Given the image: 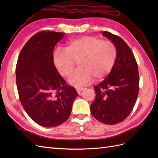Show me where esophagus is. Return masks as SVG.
I'll list each match as a JSON object with an SVG mask.
<instances>
[{
    "label": "esophagus",
    "instance_id": "esophagus-1",
    "mask_svg": "<svg viewBox=\"0 0 158 158\" xmlns=\"http://www.w3.org/2000/svg\"><path fill=\"white\" fill-rule=\"evenodd\" d=\"M83 89H84V88H76L77 92V93L79 94H81V92L83 91Z\"/></svg>",
    "mask_w": 158,
    "mask_h": 158
}]
</instances>
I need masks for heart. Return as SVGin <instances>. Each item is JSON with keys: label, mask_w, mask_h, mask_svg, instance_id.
<instances>
[{"label": "heart", "mask_w": 158, "mask_h": 158, "mask_svg": "<svg viewBox=\"0 0 158 158\" xmlns=\"http://www.w3.org/2000/svg\"><path fill=\"white\" fill-rule=\"evenodd\" d=\"M117 48L110 41L96 36H85L69 42L64 49L53 53V64L62 77H68L77 62L79 69L70 76L69 81L75 86H82L105 78L111 71L117 58Z\"/></svg>", "instance_id": "heart-1"}]
</instances>
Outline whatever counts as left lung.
I'll return each mask as SVG.
<instances>
[{
	"mask_svg": "<svg viewBox=\"0 0 158 158\" xmlns=\"http://www.w3.org/2000/svg\"><path fill=\"white\" fill-rule=\"evenodd\" d=\"M102 35L117 48L115 63L106 78L94 87L96 98L90 106L93 117L114 125L123 122L133 109L139 89L138 65L132 50L119 36L107 31Z\"/></svg>",
	"mask_w": 158,
	"mask_h": 158,
	"instance_id": "1",
	"label": "left lung"
}]
</instances>
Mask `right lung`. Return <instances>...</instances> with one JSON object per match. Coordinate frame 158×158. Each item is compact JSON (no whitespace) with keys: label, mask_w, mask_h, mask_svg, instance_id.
Listing matches in <instances>:
<instances>
[{"label":"right lung","mask_w":158,"mask_h":158,"mask_svg":"<svg viewBox=\"0 0 158 158\" xmlns=\"http://www.w3.org/2000/svg\"><path fill=\"white\" fill-rule=\"evenodd\" d=\"M64 35L48 31L36 33L23 47L17 62L20 102L29 117L43 127H56L65 122L78 96L53 64V49Z\"/></svg>","instance_id":"add662e5"}]
</instances>
